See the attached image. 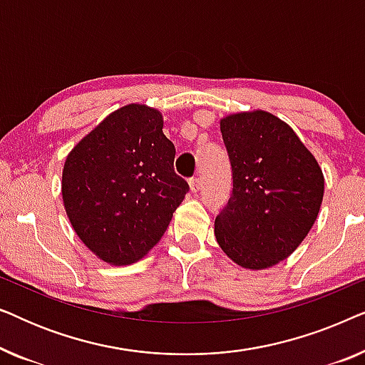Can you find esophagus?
<instances>
[{
    "label": "esophagus",
    "instance_id": "esophagus-1",
    "mask_svg": "<svg viewBox=\"0 0 365 365\" xmlns=\"http://www.w3.org/2000/svg\"><path fill=\"white\" fill-rule=\"evenodd\" d=\"M189 187H191V191H192V192H197L199 189L202 187L201 179H199V178H192V179H189Z\"/></svg>",
    "mask_w": 365,
    "mask_h": 365
}]
</instances>
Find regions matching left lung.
<instances>
[{
    "label": "left lung",
    "instance_id": "left-lung-1",
    "mask_svg": "<svg viewBox=\"0 0 365 365\" xmlns=\"http://www.w3.org/2000/svg\"><path fill=\"white\" fill-rule=\"evenodd\" d=\"M219 126L232 166V196L214 221V236L237 266L272 267L301 246L316 222L322 169L272 113L227 114Z\"/></svg>",
    "mask_w": 365,
    "mask_h": 365
}]
</instances>
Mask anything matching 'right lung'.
<instances>
[{
	"mask_svg": "<svg viewBox=\"0 0 365 365\" xmlns=\"http://www.w3.org/2000/svg\"><path fill=\"white\" fill-rule=\"evenodd\" d=\"M161 111L131 103L108 114L66 156L61 194L84 246L111 266L143 259L189 191L174 173Z\"/></svg>",
	"mask_w": 365,
	"mask_h": 365,
	"instance_id": "1",
	"label": "right lung"
}]
</instances>
